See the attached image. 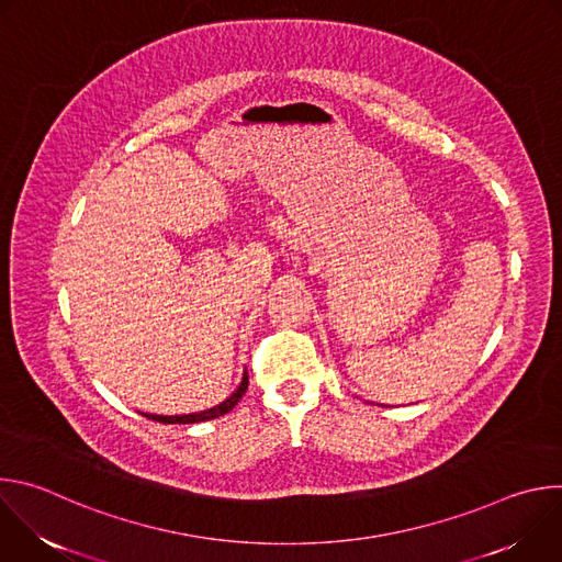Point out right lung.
Returning <instances> with one entry per match:
<instances>
[{
  "instance_id": "1",
  "label": "right lung",
  "mask_w": 562,
  "mask_h": 562,
  "mask_svg": "<svg viewBox=\"0 0 562 562\" xmlns=\"http://www.w3.org/2000/svg\"><path fill=\"white\" fill-rule=\"evenodd\" d=\"M247 386H249V373H245L243 382H239V386L231 393V397H226L222 405H217L213 409H206V412H200V414H187V416H153V414H144V416L150 418V420H157V423H165V425H189V423H204V420H211V418H220V416L228 414L239 403V397L245 395Z\"/></svg>"
}]
</instances>
